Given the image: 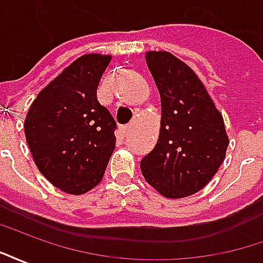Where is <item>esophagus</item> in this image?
<instances>
[{"instance_id": "34e87169", "label": "esophagus", "mask_w": 263, "mask_h": 263, "mask_svg": "<svg viewBox=\"0 0 263 263\" xmlns=\"http://www.w3.org/2000/svg\"><path fill=\"white\" fill-rule=\"evenodd\" d=\"M132 129H134V125H132V124H128V125L122 126V132H124L125 135H128V134H129Z\"/></svg>"}]
</instances>
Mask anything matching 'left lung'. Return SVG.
<instances>
[{
  "label": "left lung",
  "mask_w": 263,
  "mask_h": 263,
  "mask_svg": "<svg viewBox=\"0 0 263 263\" xmlns=\"http://www.w3.org/2000/svg\"><path fill=\"white\" fill-rule=\"evenodd\" d=\"M146 65L162 104L159 139L141 160L145 180L166 198L200 192L226 159L222 115L193 69L165 50H149Z\"/></svg>",
  "instance_id": "8db88e82"
}]
</instances>
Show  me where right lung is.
<instances>
[{"instance_id":"right-lung-1","label":"right lung","mask_w":263,"mask_h":263,"mask_svg":"<svg viewBox=\"0 0 263 263\" xmlns=\"http://www.w3.org/2000/svg\"><path fill=\"white\" fill-rule=\"evenodd\" d=\"M111 54L76 59L37 92L24 131L35 165L67 194L80 196L103 180L115 148L112 115L97 100Z\"/></svg>"}]
</instances>
